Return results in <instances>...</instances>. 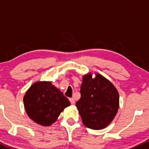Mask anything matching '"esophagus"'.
<instances>
[{"mask_svg":"<svg viewBox=\"0 0 149 149\" xmlns=\"http://www.w3.org/2000/svg\"><path fill=\"white\" fill-rule=\"evenodd\" d=\"M69 101H70V102H71V104H75V100H74V99H73V98L69 99Z\"/></svg>","mask_w":149,"mask_h":149,"instance_id":"esophagus-1","label":"esophagus"}]
</instances>
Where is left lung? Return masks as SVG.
Masks as SVG:
<instances>
[{"mask_svg": "<svg viewBox=\"0 0 149 149\" xmlns=\"http://www.w3.org/2000/svg\"><path fill=\"white\" fill-rule=\"evenodd\" d=\"M80 99L76 102L85 126L94 130L106 127L114 118L119 107V95L111 82L100 74L83 77Z\"/></svg>", "mask_w": 149, "mask_h": 149, "instance_id": "obj_1", "label": "left lung"}]
</instances>
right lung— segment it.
<instances>
[{"instance_id": "add662e5", "label": "right lung", "mask_w": 149, "mask_h": 149, "mask_svg": "<svg viewBox=\"0 0 149 149\" xmlns=\"http://www.w3.org/2000/svg\"><path fill=\"white\" fill-rule=\"evenodd\" d=\"M25 110L34 122L49 126L56 121L70 102L50 82L34 83L24 97Z\"/></svg>"}]
</instances>
